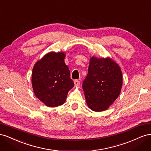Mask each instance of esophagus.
I'll use <instances>...</instances> for the list:
<instances>
[{
    "label": "esophagus",
    "instance_id": "obj_1",
    "mask_svg": "<svg viewBox=\"0 0 151 151\" xmlns=\"http://www.w3.org/2000/svg\"><path fill=\"white\" fill-rule=\"evenodd\" d=\"M74 83L75 86H79L80 85V81L78 80H75L74 81Z\"/></svg>",
    "mask_w": 151,
    "mask_h": 151
}]
</instances>
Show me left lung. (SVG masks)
<instances>
[{
    "label": "left lung",
    "instance_id": "1",
    "mask_svg": "<svg viewBox=\"0 0 151 151\" xmlns=\"http://www.w3.org/2000/svg\"><path fill=\"white\" fill-rule=\"evenodd\" d=\"M122 79L120 67L112 59L91 57L83 83L89 108L98 112L107 109L120 95Z\"/></svg>",
    "mask_w": 151,
    "mask_h": 151
}]
</instances>
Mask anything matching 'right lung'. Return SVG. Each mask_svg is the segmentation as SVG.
I'll return each mask as SVG.
<instances>
[{
  "mask_svg": "<svg viewBox=\"0 0 151 151\" xmlns=\"http://www.w3.org/2000/svg\"><path fill=\"white\" fill-rule=\"evenodd\" d=\"M63 52H50L35 63L32 72V86L36 96L48 107L65 103L74 83L65 63Z\"/></svg>",
  "mask_w": 151,
  "mask_h": 151,
  "instance_id": "right-lung-1",
  "label": "right lung"
}]
</instances>
